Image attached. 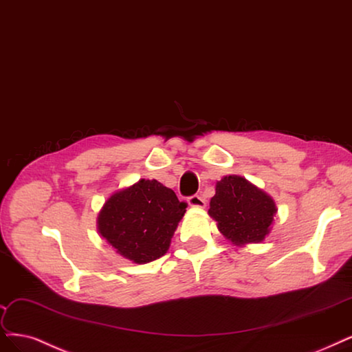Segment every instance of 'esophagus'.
<instances>
[{
    "instance_id": "34e87169",
    "label": "esophagus",
    "mask_w": 352,
    "mask_h": 352,
    "mask_svg": "<svg viewBox=\"0 0 352 352\" xmlns=\"http://www.w3.org/2000/svg\"><path fill=\"white\" fill-rule=\"evenodd\" d=\"M188 204L190 207H197V208H204L205 207V199L201 195H192L188 198Z\"/></svg>"
}]
</instances>
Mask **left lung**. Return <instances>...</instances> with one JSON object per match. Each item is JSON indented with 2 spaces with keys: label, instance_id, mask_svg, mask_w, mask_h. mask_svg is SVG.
Returning a JSON list of instances; mask_svg holds the SVG:
<instances>
[{
  "label": "left lung",
  "instance_id": "left-lung-1",
  "mask_svg": "<svg viewBox=\"0 0 352 352\" xmlns=\"http://www.w3.org/2000/svg\"><path fill=\"white\" fill-rule=\"evenodd\" d=\"M275 212L271 197L240 176L217 182L208 210L218 230L237 245L262 241L270 233Z\"/></svg>",
  "mask_w": 352,
  "mask_h": 352
}]
</instances>
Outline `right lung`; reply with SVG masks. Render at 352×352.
<instances>
[{
  "label": "right lung",
  "instance_id": "1",
  "mask_svg": "<svg viewBox=\"0 0 352 352\" xmlns=\"http://www.w3.org/2000/svg\"><path fill=\"white\" fill-rule=\"evenodd\" d=\"M186 207L160 182L141 179L106 201L98 218L99 233L124 258L147 263L167 252Z\"/></svg>",
  "mask_w": 352,
  "mask_h": 352
}]
</instances>
